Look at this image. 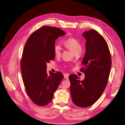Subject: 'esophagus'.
Wrapping results in <instances>:
<instances>
[{
    "label": "esophagus",
    "instance_id": "1",
    "mask_svg": "<svg viewBox=\"0 0 125 125\" xmlns=\"http://www.w3.org/2000/svg\"><path fill=\"white\" fill-rule=\"evenodd\" d=\"M69 78V75L68 74H65L64 75V78H65L66 80H68Z\"/></svg>",
    "mask_w": 125,
    "mask_h": 125
}]
</instances>
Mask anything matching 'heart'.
Instances as JSON below:
<instances>
[{
	"mask_svg": "<svg viewBox=\"0 0 125 125\" xmlns=\"http://www.w3.org/2000/svg\"><path fill=\"white\" fill-rule=\"evenodd\" d=\"M65 46L71 49L73 52L75 53L79 51H82V46L76 39L73 38H70L64 42ZM62 52V47L59 44H56L54 47V53L56 56H59Z\"/></svg>",
	"mask_w": 125,
	"mask_h": 125,
	"instance_id": "1",
	"label": "heart"
}]
</instances>
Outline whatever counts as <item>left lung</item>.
<instances>
[{
    "label": "left lung",
    "instance_id": "obj_1",
    "mask_svg": "<svg viewBox=\"0 0 125 125\" xmlns=\"http://www.w3.org/2000/svg\"><path fill=\"white\" fill-rule=\"evenodd\" d=\"M86 40L85 56L82 64L85 78L80 81L76 75H71L70 91L73 102L79 107L93 104L104 92L111 68V59L107 43L103 36L94 30L82 34Z\"/></svg>",
    "mask_w": 125,
    "mask_h": 125
}]
</instances>
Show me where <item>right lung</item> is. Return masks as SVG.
<instances>
[{
    "label": "right lung",
    "mask_w": 125,
    "mask_h": 125,
    "mask_svg": "<svg viewBox=\"0 0 125 125\" xmlns=\"http://www.w3.org/2000/svg\"><path fill=\"white\" fill-rule=\"evenodd\" d=\"M66 33L57 27L44 26L30 36L24 46L21 62L22 79L30 98L36 105L44 106L52 101L63 76L47 72V63L55 57L56 40Z\"/></svg>",
    "instance_id": "1"
}]
</instances>
